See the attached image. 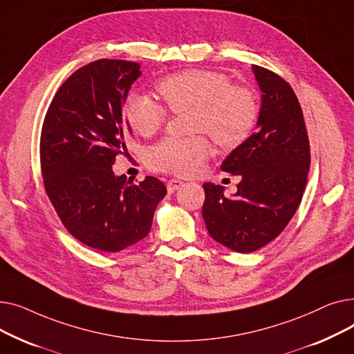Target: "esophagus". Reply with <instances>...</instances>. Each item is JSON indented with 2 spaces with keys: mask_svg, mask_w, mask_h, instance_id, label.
Here are the masks:
<instances>
[{
  "mask_svg": "<svg viewBox=\"0 0 354 354\" xmlns=\"http://www.w3.org/2000/svg\"><path fill=\"white\" fill-rule=\"evenodd\" d=\"M183 185V182L182 180H179V179H169L167 180V183H166V188H167V192L169 194H174L176 189H179L180 187Z\"/></svg>",
  "mask_w": 354,
  "mask_h": 354,
  "instance_id": "obj_1",
  "label": "esophagus"
}]
</instances>
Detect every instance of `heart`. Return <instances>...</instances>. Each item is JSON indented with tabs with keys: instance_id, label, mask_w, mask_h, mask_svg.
<instances>
[{
	"instance_id": "heart-1",
	"label": "heart",
	"mask_w": 354,
	"mask_h": 354,
	"mask_svg": "<svg viewBox=\"0 0 354 354\" xmlns=\"http://www.w3.org/2000/svg\"><path fill=\"white\" fill-rule=\"evenodd\" d=\"M231 83L225 73L192 68L162 77L156 90L174 113L191 111V132L208 133L218 146L231 149L251 136L259 116L255 91ZM165 108L143 93L132 91L124 99L123 116L135 133L149 138L165 124ZM209 155L211 145L203 135L166 138L151 147L147 162L156 171L187 176L195 174Z\"/></svg>"
}]
</instances>
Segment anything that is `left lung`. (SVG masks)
<instances>
[{
	"label": "left lung",
	"mask_w": 354,
	"mask_h": 354,
	"mask_svg": "<svg viewBox=\"0 0 354 354\" xmlns=\"http://www.w3.org/2000/svg\"><path fill=\"white\" fill-rule=\"evenodd\" d=\"M263 91L258 130L222 162L239 175L236 194L203 183L202 216L216 243L252 252L280 235L299 208L310 169V142L303 110L291 86L274 71L252 66Z\"/></svg>",
	"instance_id": "8db88e82"
}]
</instances>
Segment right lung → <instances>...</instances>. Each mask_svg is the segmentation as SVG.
Wrapping results in <instances>:
<instances>
[{"instance_id":"right-lung-1","label":"right lung","mask_w":354,"mask_h":354,"mask_svg":"<svg viewBox=\"0 0 354 354\" xmlns=\"http://www.w3.org/2000/svg\"><path fill=\"white\" fill-rule=\"evenodd\" d=\"M140 66L96 60L60 86L40 138L44 188L66 230L84 245L118 252L143 239L152 227L165 185L153 176L133 185L111 169L126 152L130 127L123 103Z\"/></svg>"}]
</instances>
